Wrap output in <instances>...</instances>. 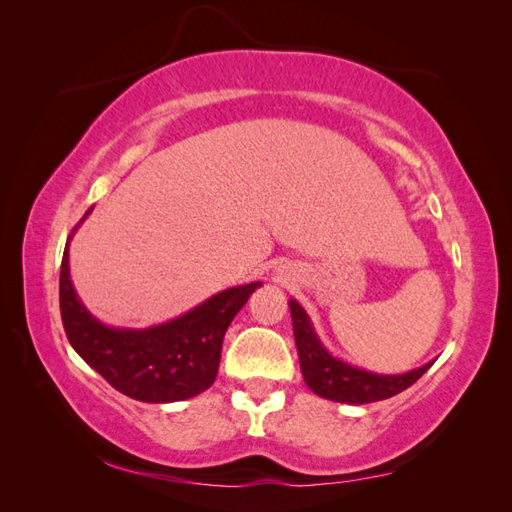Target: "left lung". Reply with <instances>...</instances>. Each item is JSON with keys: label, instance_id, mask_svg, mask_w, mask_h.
Wrapping results in <instances>:
<instances>
[{"label": "left lung", "instance_id": "1", "mask_svg": "<svg viewBox=\"0 0 512 512\" xmlns=\"http://www.w3.org/2000/svg\"><path fill=\"white\" fill-rule=\"evenodd\" d=\"M288 307L303 380L309 389L324 399L352 406L389 399L401 391H406L408 386H412L433 365V361H429L412 371H406V374H374V371L354 367L342 359H337V356L324 348L320 337L314 331L312 320H309L307 312L297 301L290 299Z\"/></svg>", "mask_w": 512, "mask_h": 512}]
</instances>
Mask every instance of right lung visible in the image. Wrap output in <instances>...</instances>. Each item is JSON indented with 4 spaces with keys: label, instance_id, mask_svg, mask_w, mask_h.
I'll list each match as a JSON object with an SVG mask.
<instances>
[{
    "label": "right lung",
    "instance_id": "add662e5",
    "mask_svg": "<svg viewBox=\"0 0 512 512\" xmlns=\"http://www.w3.org/2000/svg\"><path fill=\"white\" fill-rule=\"evenodd\" d=\"M89 213L91 209L83 220ZM72 235L61 258L59 309L76 354L113 389L147 404H168L207 391L218 376L226 329L262 284L226 288L183 316L149 329L108 327L89 312L72 286L68 260Z\"/></svg>",
    "mask_w": 512,
    "mask_h": 512
}]
</instances>
